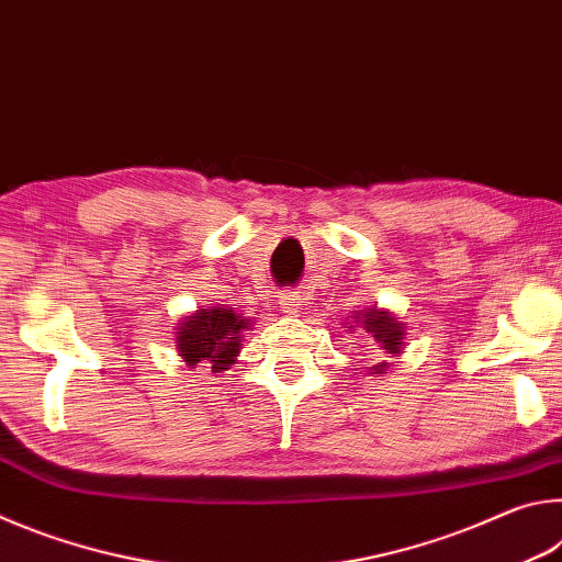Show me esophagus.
Wrapping results in <instances>:
<instances>
[{
  "instance_id": "esophagus-1",
  "label": "esophagus",
  "mask_w": 562,
  "mask_h": 562,
  "mask_svg": "<svg viewBox=\"0 0 562 562\" xmlns=\"http://www.w3.org/2000/svg\"><path fill=\"white\" fill-rule=\"evenodd\" d=\"M282 312H288V315H297L300 304L294 294H282Z\"/></svg>"
}]
</instances>
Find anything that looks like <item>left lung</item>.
Here are the masks:
<instances>
[{"instance_id": "1", "label": "left lung", "mask_w": 562, "mask_h": 562, "mask_svg": "<svg viewBox=\"0 0 562 562\" xmlns=\"http://www.w3.org/2000/svg\"><path fill=\"white\" fill-rule=\"evenodd\" d=\"M351 317H355V325L357 327H364L369 335L376 339V345L384 349L386 357H402L404 355V347H406V325L402 322V317L392 315V312L384 310V307H364V310H355L351 312ZM351 325L349 329H355ZM394 367V361H379V364L372 367V374L376 376H384L389 374V369Z\"/></svg>"}]
</instances>
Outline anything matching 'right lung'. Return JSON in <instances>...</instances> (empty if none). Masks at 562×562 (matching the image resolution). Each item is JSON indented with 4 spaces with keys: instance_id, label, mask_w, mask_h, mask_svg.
I'll list each match as a JSON object with an SVG mask.
<instances>
[{
    "instance_id": "right-lung-1",
    "label": "right lung",
    "mask_w": 562,
    "mask_h": 562,
    "mask_svg": "<svg viewBox=\"0 0 562 562\" xmlns=\"http://www.w3.org/2000/svg\"><path fill=\"white\" fill-rule=\"evenodd\" d=\"M250 325V319L225 304L198 307L180 317L173 345L186 367L195 369L198 364H211L213 374H221L240 357L245 331Z\"/></svg>"
}]
</instances>
